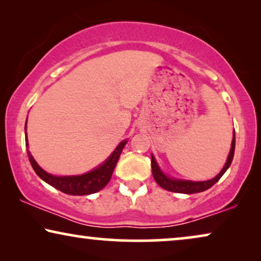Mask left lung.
Instances as JSON below:
<instances>
[{
    "label": "left lung",
    "mask_w": 261,
    "mask_h": 261,
    "mask_svg": "<svg viewBox=\"0 0 261 261\" xmlns=\"http://www.w3.org/2000/svg\"><path fill=\"white\" fill-rule=\"evenodd\" d=\"M234 149H235V133L233 134V141H231V147L229 155L226 164H224L223 169L221 170V172L217 174L215 178L204 181H192V180H183V179H173V178L167 177L165 173L160 170V167L156 164L154 156L151 155V164H152V173L153 177L159 187L165 189L167 191L178 192V194H197V192H202L208 190L209 188H212L214 184L217 183L220 180V178L223 176L224 172L228 170V167L230 166L231 162H233L234 156Z\"/></svg>",
    "instance_id": "8db88e82"
}]
</instances>
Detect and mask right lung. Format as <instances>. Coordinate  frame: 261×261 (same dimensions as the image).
I'll return each instance as SVG.
<instances>
[{
  "label": "right lung",
  "instance_id": "right-lung-1",
  "mask_svg": "<svg viewBox=\"0 0 261 261\" xmlns=\"http://www.w3.org/2000/svg\"><path fill=\"white\" fill-rule=\"evenodd\" d=\"M24 129H26V128H24ZM126 144L127 140L120 142L119 146L115 148V151L109 155V158L107 159L102 165L96 167L95 170L90 171V172L80 174V176H53V174L47 173L38 165V163L35 162L28 149L27 154L35 173H37L42 180L51 185V187L58 189L59 191L64 192V194L73 196H84L95 194V192L102 190V189L109 183L110 178H112V174L114 172V169H115L117 164V160H119L121 153H122V149L124 146H126ZM26 146L28 147L27 135Z\"/></svg>",
  "mask_w": 261,
  "mask_h": 261
}]
</instances>
